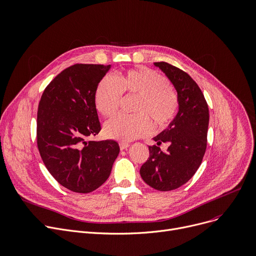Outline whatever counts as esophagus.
Returning a JSON list of instances; mask_svg holds the SVG:
<instances>
[{
	"label": "esophagus",
	"instance_id": "1",
	"mask_svg": "<svg viewBox=\"0 0 256 256\" xmlns=\"http://www.w3.org/2000/svg\"><path fill=\"white\" fill-rule=\"evenodd\" d=\"M119 147H120V150H124L130 147V144L128 143H119Z\"/></svg>",
	"mask_w": 256,
	"mask_h": 256
}]
</instances>
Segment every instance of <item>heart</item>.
I'll return each instance as SVG.
<instances>
[{
    "mask_svg": "<svg viewBox=\"0 0 256 256\" xmlns=\"http://www.w3.org/2000/svg\"><path fill=\"white\" fill-rule=\"evenodd\" d=\"M122 94L137 96L134 106L137 114H119L105 124V134L117 141L128 142L147 134L151 130L149 120L156 128L168 126L179 109L178 96L170 88L166 77L149 68L130 70L120 76H105L96 90L98 111L104 116L114 115Z\"/></svg>",
    "mask_w": 256,
    "mask_h": 256,
    "instance_id": "b5f03b06",
    "label": "heart"
}]
</instances>
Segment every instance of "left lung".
I'll return each mask as SVG.
<instances>
[{
    "label": "left lung",
    "instance_id": "1",
    "mask_svg": "<svg viewBox=\"0 0 256 256\" xmlns=\"http://www.w3.org/2000/svg\"><path fill=\"white\" fill-rule=\"evenodd\" d=\"M154 66L174 85L179 98V110L173 122L149 146V158L140 168L142 179L152 188L170 192L188 181L200 168L207 148L209 108L198 85L179 68L164 62ZM168 142L166 152L159 148Z\"/></svg>",
    "mask_w": 256,
    "mask_h": 256
}]
</instances>
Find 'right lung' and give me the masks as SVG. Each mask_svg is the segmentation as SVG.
I'll return each instance as SVG.
<instances>
[{
    "label": "right lung",
    "mask_w": 256,
    "mask_h": 256,
    "mask_svg": "<svg viewBox=\"0 0 256 256\" xmlns=\"http://www.w3.org/2000/svg\"><path fill=\"white\" fill-rule=\"evenodd\" d=\"M110 64H76L45 88L38 107L37 144L48 172L64 187L88 194L105 183L119 153L114 140L88 141L100 132L94 103Z\"/></svg>",
    "instance_id": "obj_1"
}]
</instances>
